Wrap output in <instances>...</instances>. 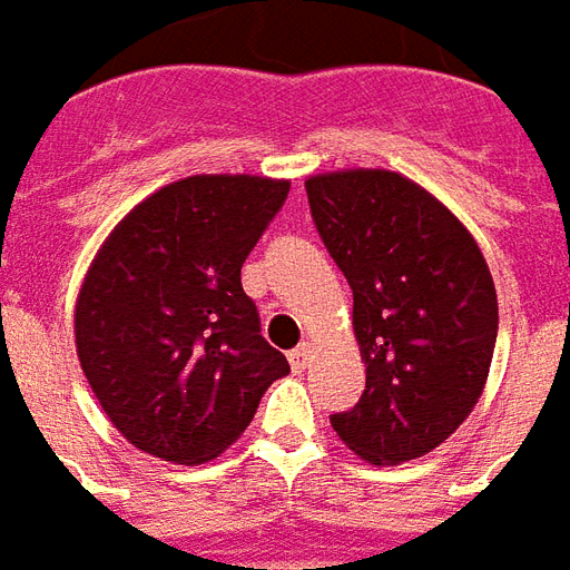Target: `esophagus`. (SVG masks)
<instances>
[{"instance_id": "34e87169", "label": "esophagus", "mask_w": 570, "mask_h": 570, "mask_svg": "<svg viewBox=\"0 0 570 570\" xmlns=\"http://www.w3.org/2000/svg\"><path fill=\"white\" fill-rule=\"evenodd\" d=\"M309 358H313V343H301L288 353V362H292L294 371H304L309 365Z\"/></svg>"}]
</instances>
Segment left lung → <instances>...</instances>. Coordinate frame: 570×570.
Returning <instances> with one entry per match:
<instances>
[{"label":"left lung","mask_w":570,"mask_h":570,"mask_svg":"<svg viewBox=\"0 0 570 570\" xmlns=\"http://www.w3.org/2000/svg\"><path fill=\"white\" fill-rule=\"evenodd\" d=\"M318 236L353 288L365 393L331 426L368 463L445 442L485 390L498 292L470 229L414 180L350 168L306 180Z\"/></svg>","instance_id":"obj_1"}]
</instances>
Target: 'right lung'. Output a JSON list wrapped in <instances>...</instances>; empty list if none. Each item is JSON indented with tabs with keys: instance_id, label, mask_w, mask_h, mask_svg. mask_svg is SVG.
Here are the masks:
<instances>
[{
	"instance_id": "add662e5",
	"label": "right lung",
	"mask_w": 570,
	"mask_h": 570,
	"mask_svg": "<svg viewBox=\"0 0 570 570\" xmlns=\"http://www.w3.org/2000/svg\"><path fill=\"white\" fill-rule=\"evenodd\" d=\"M288 180L196 175L122 217L76 301V353L104 414L171 463L224 454L288 358L261 334L242 264Z\"/></svg>"
}]
</instances>
